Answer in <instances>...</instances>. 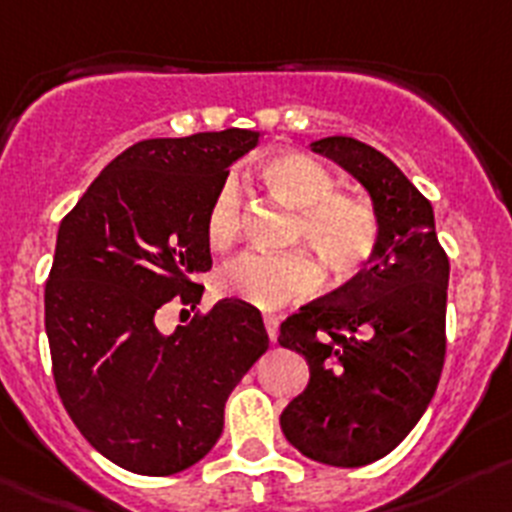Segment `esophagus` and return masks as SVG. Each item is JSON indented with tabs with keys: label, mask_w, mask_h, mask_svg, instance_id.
I'll return each instance as SVG.
<instances>
[{
	"label": "esophagus",
	"mask_w": 512,
	"mask_h": 512,
	"mask_svg": "<svg viewBox=\"0 0 512 512\" xmlns=\"http://www.w3.org/2000/svg\"><path fill=\"white\" fill-rule=\"evenodd\" d=\"M264 325L266 332H269V340L276 342V337H279V317H276V314H266Z\"/></svg>",
	"instance_id": "34e87169"
}]
</instances>
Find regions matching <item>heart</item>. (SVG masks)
Here are the masks:
<instances>
[{
  "mask_svg": "<svg viewBox=\"0 0 512 512\" xmlns=\"http://www.w3.org/2000/svg\"><path fill=\"white\" fill-rule=\"evenodd\" d=\"M274 195L299 210L297 238L309 241L335 276H353L378 246V218L365 200L340 195L325 164L299 152H281L261 167ZM241 187L225 177L205 208V241L225 251L241 233ZM320 264L304 251H248L218 271V289L261 309H279L320 287Z\"/></svg>",
  "mask_w": 512,
  "mask_h": 512,
  "instance_id": "b5f03b06",
  "label": "heart"
}]
</instances>
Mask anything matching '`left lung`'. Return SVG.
<instances>
[{
    "label": "left lung",
    "mask_w": 512,
    "mask_h": 512,
    "mask_svg": "<svg viewBox=\"0 0 512 512\" xmlns=\"http://www.w3.org/2000/svg\"><path fill=\"white\" fill-rule=\"evenodd\" d=\"M309 147L365 187L378 246L353 279L281 322L279 345L304 355L309 383L279 421L304 457L363 467L406 439L437 391L449 259L431 203L386 154L353 137Z\"/></svg>",
    "instance_id": "obj_1"
}]
</instances>
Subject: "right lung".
Instances as JSON below:
<instances>
[{
	"instance_id": "right-lung-1",
	"label": "right lung",
	"mask_w": 512,
	"mask_h": 512,
	"mask_svg": "<svg viewBox=\"0 0 512 512\" xmlns=\"http://www.w3.org/2000/svg\"><path fill=\"white\" fill-rule=\"evenodd\" d=\"M259 131L144 139L91 182L58 228L45 287V332L60 401L96 452L129 472L175 475L223 431L233 388L269 350L264 320L241 299L175 332L170 302L200 304L213 266L205 208Z\"/></svg>"
}]
</instances>
